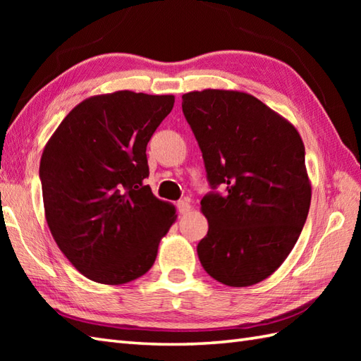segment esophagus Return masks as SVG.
<instances>
[{
  "instance_id": "1",
  "label": "esophagus",
  "mask_w": 361,
  "mask_h": 361,
  "mask_svg": "<svg viewBox=\"0 0 361 361\" xmlns=\"http://www.w3.org/2000/svg\"><path fill=\"white\" fill-rule=\"evenodd\" d=\"M176 208H178L180 214H188L190 209H192V206H190L189 198H185V200H180L176 203Z\"/></svg>"
}]
</instances>
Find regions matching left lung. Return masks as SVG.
<instances>
[{"label":"left lung","mask_w":361,"mask_h":361,"mask_svg":"<svg viewBox=\"0 0 361 361\" xmlns=\"http://www.w3.org/2000/svg\"><path fill=\"white\" fill-rule=\"evenodd\" d=\"M181 106L211 186L226 188L200 203L209 229L198 259L225 286H255L282 265L307 219L312 185L301 135L243 91H190Z\"/></svg>","instance_id":"left-lung-1"}]
</instances>
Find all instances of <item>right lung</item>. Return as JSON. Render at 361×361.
I'll return each instance as SVG.
<instances>
[{
  "mask_svg": "<svg viewBox=\"0 0 361 361\" xmlns=\"http://www.w3.org/2000/svg\"><path fill=\"white\" fill-rule=\"evenodd\" d=\"M175 96L122 90L91 96L46 142L40 178L46 224L85 278L121 286L141 278L175 220V206L144 185L147 142Z\"/></svg>",
  "mask_w": 361,
  "mask_h": 361,
  "instance_id": "1",
  "label": "right lung"
}]
</instances>
